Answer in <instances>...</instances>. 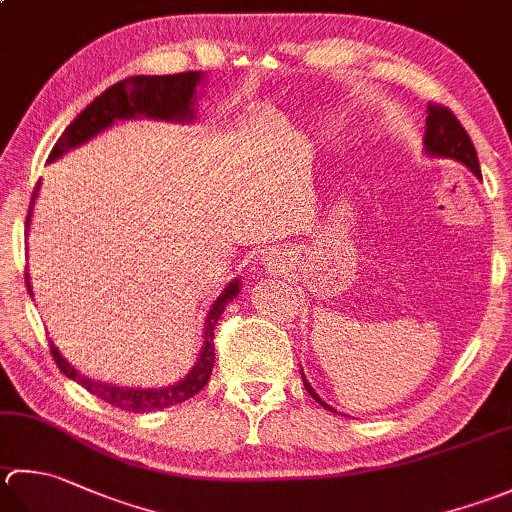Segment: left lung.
<instances>
[{
  "label": "left lung",
  "mask_w": 512,
  "mask_h": 512,
  "mask_svg": "<svg viewBox=\"0 0 512 512\" xmlns=\"http://www.w3.org/2000/svg\"><path fill=\"white\" fill-rule=\"evenodd\" d=\"M426 113H428L426 133H424V150H426V153L430 157L455 159V162L464 164L466 168L473 170L475 177H482V170H479L477 150H475L473 142H470V137L464 130V126L459 124V119L453 113H450L448 108L439 106V104H428ZM304 386L317 404H322L324 408L333 410L324 402L322 397L315 393V388L306 382V377H304ZM333 413H335V410H333Z\"/></svg>",
  "instance_id": "left-lung-1"
}]
</instances>
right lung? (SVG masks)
Instances as JSON below:
<instances>
[{"instance_id": "obj_1", "label": "right lung", "mask_w": 512, "mask_h": 512, "mask_svg": "<svg viewBox=\"0 0 512 512\" xmlns=\"http://www.w3.org/2000/svg\"><path fill=\"white\" fill-rule=\"evenodd\" d=\"M202 73L199 70H190V73H179V75H135L126 77L122 82L113 84L106 88L102 95L95 97L82 113H79L68 128L57 139L48 155V162H55V159L68 153L70 148H77L79 144H86L90 137L102 133L108 126H113L117 119H133V117H150V119H164V122H193L195 117V90L202 84ZM39 193V184L33 190V199H30L28 217H26V228L30 226V215H33V204ZM239 279H233L224 293L219 295L213 306H210L204 324V346L199 350V357L195 366L188 370L184 379H179L177 384L166 386V388H126V386H113L104 382H95L86 375L79 373L73 366H70L66 359L59 353L57 346L50 342V355L55 357L57 368L62 373L84 386L90 395H95L104 402L113 404L115 408L128 410V413H153V410H162L168 406L182 404L186 399L195 397L199 390H202L210 373H213L215 364V326L217 319L222 317L226 304L233 302L239 295ZM26 288L30 297H33V288L28 282L26 273Z\"/></svg>"}]
</instances>
